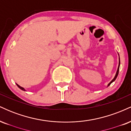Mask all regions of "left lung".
I'll return each instance as SVG.
<instances>
[{
    "mask_svg": "<svg viewBox=\"0 0 131 131\" xmlns=\"http://www.w3.org/2000/svg\"><path fill=\"white\" fill-rule=\"evenodd\" d=\"M118 55H119V54H118ZM119 66H120V58H119V64H118V70H117V71H116V74H115V78H113V79H112V81H111V82H110V83L108 84V87L113 82H114V81H115V80H116V78H117V76H118V73H119Z\"/></svg>",
    "mask_w": 131,
    "mask_h": 131,
    "instance_id": "left-lung-1",
    "label": "left lung"
}]
</instances>
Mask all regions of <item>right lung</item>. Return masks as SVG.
<instances>
[{
	"instance_id": "1",
	"label": "right lung",
	"mask_w": 131,
	"mask_h": 131,
	"mask_svg": "<svg viewBox=\"0 0 131 131\" xmlns=\"http://www.w3.org/2000/svg\"><path fill=\"white\" fill-rule=\"evenodd\" d=\"M16 85H17V86H18V88H19V89H21V90H22V91H26V90H25V89H24L23 88H22V87H21V86H20V85H19L18 84H16Z\"/></svg>"
}]
</instances>
